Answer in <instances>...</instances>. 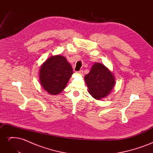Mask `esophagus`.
Returning <instances> with one entry per match:
<instances>
[{
    "instance_id": "obj_1",
    "label": "esophagus",
    "mask_w": 153,
    "mask_h": 153,
    "mask_svg": "<svg viewBox=\"0 0 153 153\" xmlns=\"http://www.w3.org/2000/svg\"><path fill=\"white\" fill-rule=\"evenodd\" d=\"M77 73H78V74H79V75H84V72H83L82 70H80L79 71H78Z\"/></svg>"
}]
</instances>
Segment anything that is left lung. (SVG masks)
<instances>
[{
	"mask_svg": "<svg viewBox=\"0 0 153 153\" xmlns=\"http://www.w3.org/2000/svg\"><path fill=\"white\" fill-rule=\"evenodd\" d=\"M89 93L97 100L107 96L115 84L113 73L103 64L96 62L84 77Z\"/></svg>",
	"mask_w": 153,
	"mask_h": 153,
	"instance_id": "left-lung-1",
	"label": "left lung"
}]
</instances>
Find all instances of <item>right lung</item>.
<instances>
[{
    "mask_svg": "<svg viewBox=\"0 0 153 153\" xmlns=\"http://www.w3.org/2000/svg\"><path fill=\"white\" fill-rule=\"evenodd\" d=\"M73 68L62 55H54L46 60L39 69V82L43 89L52 95L64 90L73 75Z\"/></svg>",
    "mask_w": 153,
    "mask_h": 153,
    "instance_id": "right-lung-1",
    "label": "right lung"
}]
</instances>
